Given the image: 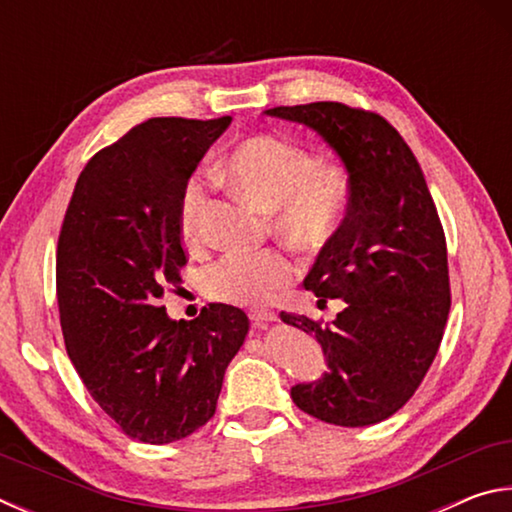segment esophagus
Listing matches in <instances>:
<instances>
[{
    "mask_svg": "<svg viewBox=\"0 0 512 512\" xmlns=\"http://www.w3.org/2000/svg\"><path fill=\"white\" fill-rule=\"evenodd\" d=\"M273 320H277L275 311H268V309L250 311V323H253V327H266L268 323H273Z\"/></svg>",
    "mask_w": 512,
    "mask_h": 512,
    "instance_id": "1",
    "label": "esophagus"
}]
</instances>
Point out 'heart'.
Masks as SVG:
<instances>
[{
	"mask_svg": "<svg viewBox=\"0 0 512 512\" xmlns=\"http://www.w3.org/2000/svg\"><path fill=\"white\" fill-rule=\"evenodd\" d=\"M225 176L239 192L266 212L291 241L323 244L339 225L348 205V176L339 164L311 160L302 146L277 135H253L239 142L221 162ZM207 205L205 183L192 178L180 194V232L196 241L203 232ZM296 264L280 250L244 253L232 250L203 273L205 293L230 305H264L293 280Z\"/></svg>",
	"mask_w": 512,
	"mask_h": 512,
	"instance_id": "obj_1",
	"label": "heart"
}]
</instances>
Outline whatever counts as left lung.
I'll use <instances>...</instances> for the list:
<instances>
[{"label":"left lung","instance_id":"obj_1","mask_svg":"<svg viewBox=\"0 0 512 512\" xmlns=\"http://www.w3.org/2000/svg\"><path fill=\"white\" fill-rule=\"evenodd\" d=\"M264 115L307 126L341 160L350 203L305 277V289L339 298L332 325L282 311L314 334L327 372L291 386V400L339 427H368L402 409L427 375L449 314L443 225L402 135L375 112L318 101Z\"/></svg>","mask_w":512,"mask_h":512}]
</instances>
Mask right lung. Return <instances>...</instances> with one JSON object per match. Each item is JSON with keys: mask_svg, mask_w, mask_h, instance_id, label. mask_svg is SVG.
I'll return each instance as SVG.
<instances>
[{"mask_svg": "<svg viewBox=\"0 0 512 512\" xmlns=\"http://www.w3.org/2000/svg\"><path fill=\"white\" fill-rule=\"evenodd\" d=\"M232 117H155L85 164L56 255L65 348L88 393L128 436L176 443L212 418L248 316L205 307L192 323L160 307L180 282V194Z\"/></svg>", "mask_w": 512, "mask_h": 512, "instance_id": "add662e5", "label": "right lung"}]
</instances>
